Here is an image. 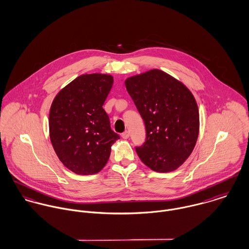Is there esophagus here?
<instances>
[{
  "instance_id": "34e87169",
  "label": "esophagus",
  "mask_w": 249,
  "mask_h": 249,
  "mask_svg": "<svg viewBox=\"0 0 249 249\" xmlns=\"http://www.w3.org/2000/svg\"><path fill=\"white\" fill-rule=\"evenodd\" d=\"M122 137H123L124 139H127V138L129 137V132H128V131H124V133H122Z\"/></svg>"
}]
</instances>
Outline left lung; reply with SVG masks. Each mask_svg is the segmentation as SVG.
<instances>
[{
    "mask_svg": "<svg viewBox=\"0 0 249 249\" xmlns=\"http://www.w3.org/2000/svg\"><path fill=\"white\" fill-rule=\"evenodd\" d=\"M124 84L145 125V142L136 147L139 158L154 172L176 171L198 137L199 113L194 95L158 69L130 76Z\"/></svg>",
    "mask_w": 249,
    "mask_h": 249,
    "instance_id": "obj_1",
    "label": "left lung"
}]
</instances>
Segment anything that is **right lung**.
<instances>
[{
  "mask_svg": "<svg viewBox=\"0 0 249 249\" xmlns=\"http://www.w3.org/2000/svg\"><path fill=\"white\" fill-rule=\"evenodd\" d=\"M113 76L85 73L62 88L53 101L49 129L62 164L76 175L89 176L107 165L111 146L120 136L111 130L104 104Z\"/></svg>",
  "mask_w": 249,
  "mask_h": 249,
  "instance_id": "add662e5",
  "label": "right lung"
}]
</instances>
